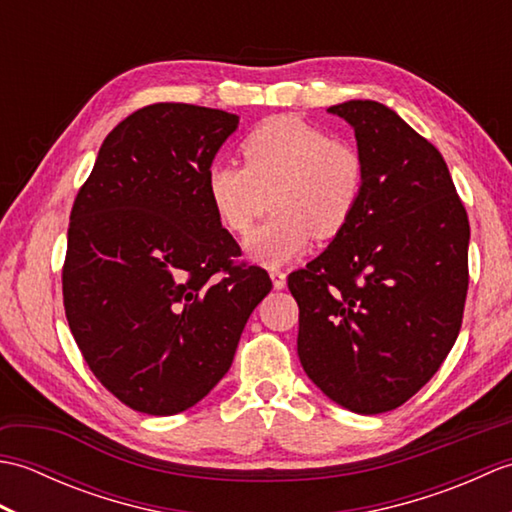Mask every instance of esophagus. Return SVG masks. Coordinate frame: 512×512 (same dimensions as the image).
Segmentation results:
<instances>
[{"mask_svg":"<svg viewBox=\"0 0 512 512\" xmlns=\"http://www.w3.org/2000/svg\"><path fill=\"white\" fill-rule=\"evenodd\" d=\"M270 279H273V286L281 290L286 286V273L284 270H270Z\"/></svg>","mask_w":512,"mask_h":512,"instance_id":"34e87169","label":"esophagus"}]
</instances>
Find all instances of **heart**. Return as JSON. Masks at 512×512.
Instances as JSON below:
<instances>
[{"label":"heart","mask_w":512,"mask_h":512,"mask_svg":"<svg viewBox=\"0 0 512 512\" xmlns=\"http://www.w3.org/2000/svg\"><path fill=\"white\" fill-rule=\"evenodd\" d=\"M242 165L215 162L206 195L231 235H246L266 209L275 215L246 239L253 262L275 268L332 239L352 222L365 191V160L354 145L336 140L299 116H273L250 129L239 145Z\"/></svg>","instance_id":"obj_1"}]
</instances>
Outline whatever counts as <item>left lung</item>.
I'll use <instances>...</instances> for the list:
<instances>
[{"instance_id": "obj_1", "label": "left lung", "mask_w": 512, "mask_h": 512, "mask_svg": "<svg viewBox=\"0 0 512 512\" xmlns=\"http://www.w3.org/2000/svg\"><path fill=\"white\" fill-rule=\"evenodd\" d=\"M365 160L361 204L290 273L297 354L325 396L356 413L400 407L458 339L469 290V217L440 151L376 101L332 105Z\"/></svg>"}]
</instances>
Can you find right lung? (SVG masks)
<instances>
[{
    "label": "right lung",
    "mask_w": 512,
    "mask_h": 512,
    "mask_svg": "<svg viewBox=\"0 0 512 512\" xmlns=\"http://www.w3.org/2000/svg\"><path fill=\"white\" fill-rule=\"evenodd\" d=\"M239 118L154 103L103 140L74 198L63 308L99 383L123 405L171 416L228 372L273 281L217 222L206 173Z\"/></svg>",
    "instance_id": "1"
}]
</instances>
